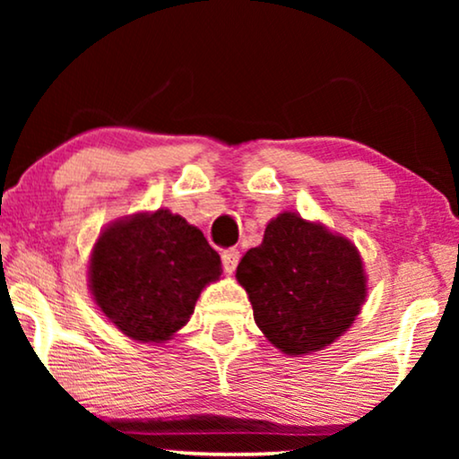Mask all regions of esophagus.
<instances>
[{
	"instance_id": "esophagus-1",
	"label": "esophagus",
	"mask_w": 459,
	"mask_h": 459,
	"mask_svg": "<svg viewBox=\"0 0 459 459\" xmlns=\"http://www.w3.org/2000/svg\"><path fill=\"white\" fill-rule=\"evenodd\" d=\"M221 261H223V267L225 272H234L238 263H240V250L238 248H225L223 255H221Z\"/></svg>"
}]
</instances>
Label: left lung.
<instances>
[{
    "label": "left lung",
    "instance_id": "obj_1",
    "mask_svg": "<svg viewBox=\"0 0 459 459\" xmlns=\"http://www.w3.org/2000/svg\"><path fill=\"white\" fill-rule=\"evenodd\" d=\"M255 322L286 355H307L334 342L366 300L361 256L347 238L281 212L263 242L238 263Z\"/></svg>",
    "mask_w": 459,
    "mask_h": 459
}]
</instances>
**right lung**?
<instances>
[{
    "label": "right lung",
    "mask_w": 459,
    "mask_h": 459,
    "mask_svg": "<svg viewBox=\"0 0 459 459\" xmlns=\"http://www.w3.org/2000/svg\"><path fill=\"white\" fill-rule=\"evenodd\" d=\"M219 275L221 259L203 231L165 209L112 223L90 263L96 305L123 334L142 342L169 341Z\"/></svg>",
    "instance_id": "obj_1"
}]
</instances>
